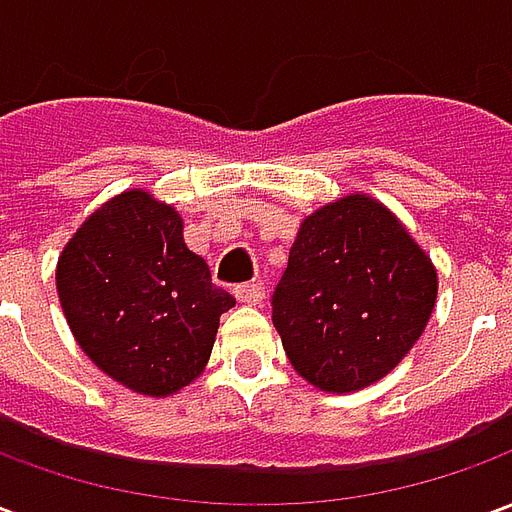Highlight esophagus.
I'll use <instances>...</instances> for the list:
<instances>
[{
  "mask_svg": "<svg viewBox=\"0 0 512 512\" xmlns=\"http://www.w3.org/2000/svg\"><path fill=\"white\" fill-rule=\"evenodd\" d=\"M235 299L241 301V304L257 307V304H263V299H266V290H263L260 282H244V285L235 288Z\"/></svg>",
  "mask_w": 512,
  "mask_h": 512,
  "instance_id": "1",
  "label": "esophagus"
}]
</instances>
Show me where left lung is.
Here are the masks:
<instances>
[{
    "label": "left lung",
    "mask_w": 512,
    "mask_h": 512,
    "mask_svg": "<svg viewBox=\"0 0 512 512\" xmlns=\"http://www.w3.org/2000/svg\"><path fill=\"white\" fill-rule=\"evenodd\" d=\"M436 304V268L406 227L365 194L304 219L271 296V321L296 373L354 392L411 351Z\"/></svg>",
    "instance_id": "1"
}]
</instances>
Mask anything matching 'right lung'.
Returning <instances> with one entry per match:
<instances>
[{"label": "right lung", "instance_id": "obj_1", "mask_svg": "<svg viewBox=\"0 0 512 512\" xmlns=\"http://www.w3.org/2000/svg\"><path fill=\"white\" fill-rule=\"evenodd\" d=\"M73 337L95 365L134 392L164 397L202 373L235 299L183 241V222L145 191L95 211L57 263Z\"/></svg>", "mask_w": 512, "mask_h": 512}]
</instances>
